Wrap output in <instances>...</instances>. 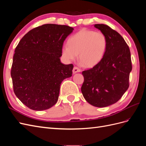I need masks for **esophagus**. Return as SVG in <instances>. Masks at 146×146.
<instances>
[{"mask_svg":"<svg viewBox=\"0 0 146 146\" xmlns=\"http://www.w3.org/2000/svg\"><path fill=\"white\" fill-rule=\"evenodd\" d=\"M81 71V70L79 69L78 68L76 67V66H75V67H74L73 68V70H72V72L73 74H76L77 72H80Z\"/></svg>","mask_w":146,"mask_h":146,"instance_id":"esophagus-1","label":"esophagus"}]
</instances>
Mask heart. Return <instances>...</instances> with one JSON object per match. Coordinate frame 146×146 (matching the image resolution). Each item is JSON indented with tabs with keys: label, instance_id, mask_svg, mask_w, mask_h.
Listing matches in <instances>:
<instances>
[{
	"label": "heart",
	"instance_id": "obj_1",
	"mask_svg": "<svg viewBox=\"0 0 146 146\" xmlns=\"http://www.w3.org/2000/svg\"><path fill=\"white\" fill-rule=\"evenodd\" d=\"M107 47V39L101 32L83 29L70 36L61 53L67 61L74 60L78 55L80 63L86 67L98 64L103 58Z\"/></svg>",
	"mask_w": 146,
	"mask_h": 146
}]
</instances>
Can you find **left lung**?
<instances>
[{"label":"left lung","instance_id":"1","mask_svg":"<svg viewBox=\"0 0 146 146\" xmlns=\"http://www.w3.org/2000/svg\"><path fill=\"white\" fill-rule=\"evenodd\" d=\"M94 27L105 35L107 47L98 64L82 72L81 91L90 104L105 107L117 102L129 87L131 54L127 44L116 31L105 24Z\"/></svg>","mask_w":146,"mask_h":146}]
</instances>
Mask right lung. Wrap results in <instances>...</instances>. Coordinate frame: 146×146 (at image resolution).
<instances>
[{
  "instance_id": "add662e5",
  "label": "right lung",
  "mask_w": 146,
  "mask_h": 146,
  "mask_svg": "<svg viewBox=\"0 0 146 146\" xmlns=\"http://www.w3.org/2000/svg\"><path fill=\"white\" fill-rule=\"evenodd\" d=\"M74 29L47 24L25 34L15 48L11 70L13 90L25 106L36 111L53 107L60 85L72 74V64L61 63L65 39Z\"/></svg>"
}]
</instances>
